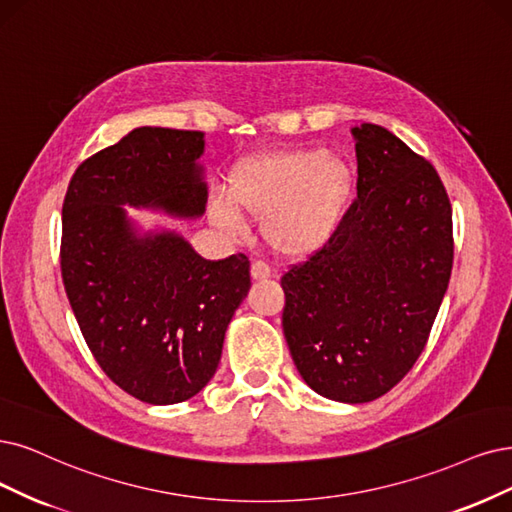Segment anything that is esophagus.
Segmentation results:
<instances>
[{
	"instance_id": "34e87169",
	"label": "esophagus",
	"mask_w": 512,
	"mask_h": 512,
	"mask_svg": "<svg viewBox=\"0 0 512 512\" xmlns=\"http://www.w3.org/2000/svg\"><path fill=\"white\" fill-rule=\"evenodd\" d=\"M270 276H272V268L268 266V263L253 261V266H251V278L253 280H266Z\"/></svg>"
}]
</instances>
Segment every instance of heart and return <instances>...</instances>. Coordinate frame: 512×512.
Returning a JSON list of instances; mask_svg holds the SVG:
<instances>
[{"label":"heart","mask_w":512,"mask_h":512,"mask_svg":"<svg viewBox=\"0 0 512 512\" xmlns=\"http://www.w3.org/2000/svg\"><path fill=\"white\" fill-rule=\"evenodd\" d=\"M354 198L346 160L320 149L274 151L246 158L227 179V200L211 215L225 232H242L240 213L259 217V232L272 251L310 257L335 238Z\"/></svg>","instance_id":"heart-1"}]
</instances>
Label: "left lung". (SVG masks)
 Here are the masks:
<instances>
[{
    "label": "left lung",
    "instance_id": "1",
    "mask_svg": "<svg viewBox=\"0 0 512 512\" xmlns=\"http://www.w3.org/2000/svg\"><path fill=\"white\" fill-rule=\"evenodd\" d=\"M350 132L356 200L335 238L280 285L299 375L354 405L380 399L418 361L449 285L453 236L434 166L382 126Z\"/></svg>",
    "mask_w": 512,
    "mask_h": 512
}]
</instances>
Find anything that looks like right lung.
I'll use <instances>...</instances> for the list:
<instances>
[{"instance_id": "1", "label": "right lung", "mask_w": 512, "mask_h": 512, "mask_svg": "<svg viewBox=\"0 0 512 512\" xmlns=\"http://www.w3.org/2000/svg\"><path fill=\"white\" fill-rule=\"evenodd\" d=\"M204 132L141 126L75 170L61 272L75 320L111 382L149 405L196 396L251 289L242 253L200 257L179 232L143 230L126 206L175 219L206 211Z\"/></svg>"}]
</instances>
